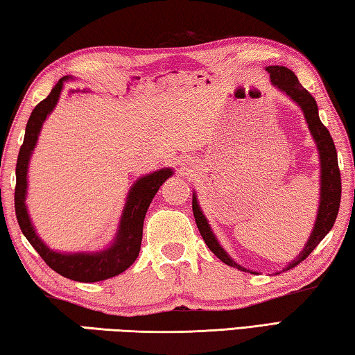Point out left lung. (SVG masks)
Instances as JSON below:
<instances>
[{
    "instance_id": "1",
    "label": "left lung",
    "mask_w": 355,
    "mask_h": 355,
    "mask_svg": "<svg viewBox=\"0 0 355 355\" xmlns=\"http://www.w3.org/2000/svg\"><path fill=\"white\" fill-rule=\"evenodd\" d=\"M266 71L269 72L272 83H274L277 88H280L283 92H286L294 102L299 103V107L305 114L306 123H309V129L311 132V135L318 144L319 157H321V202H319L315 230L311 231L310 239L306 242L305 248L302 250V253L286 267V269H284V270H289L309 257L313 250L318 247V243L324 239L325 234L332 230L336 216H338L340 201H341V174L338 168V159H336V149H335L334 139L330 137L327 127H325L321 123V119H319L315 97H313L310 92L299 83L295 73L293 71H289L288 67L269 66L266 67ZM191 209H193V217H195L196 226H198L202 239H205L209 250H211L218 259H222L225 264L236 267V269L243 270V272H248L247 269H243L242 266L234 263V261L226 254L225 250L220 247L216 236L212 234L211 226H209L206 217L202 216L198 202H196L195 195H193V201H191Z\"/></svg>"
}]
</instances>
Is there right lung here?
I'll return each instance as SVG.
<instances>
[{
	"label": "right lung",
	"instance_id": "1",
	"mask_svg": "<svg viewBox=\"0 0 355 355\" xmlns=\"http://www.w3.org/2000/svg\"><path fill=\"white\" fill-rule=\"evenodd\" d=\"M69 77H62L51 92L46 96L42 102H39L36 108L28 119L25 138L19 153L15 166V216L17 222L20 225V230L28 242L36 248L46 266L53 269L58 274L71 278L75 282L83 283H94L102 282L107 278H112L124 272L127 267H130L139 253L143 237V222L146 216L148 207L153 201L157 190L164 184L168 178L171 176L173 171L170 168L155 171L148 176L139 178L133 184V187L127 196V202L121 217V225L118 236H116L114 243L110 248L103 250L98 253H73L64 254L56 253L50 250L45 243L39 239L34 232L33 225L28 217L26 206H25V195H26V173H28V162L34 146H36L40 127H42L46 116L50 114L51 110L55 108L58 98H60L64 80Z\"/></svg>",
	"mask_w": 355,
	"mask_h": 355
}]
</instances>
